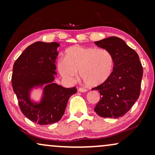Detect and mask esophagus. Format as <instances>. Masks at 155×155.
<instances>
[{
  "label": "esophagus",
  "instance_id": "1",
  "mask_svg": "<svg viewBox=\"0 0 155 155\" xmlns=\"http://www.w3.org/2000/svg\"><path fill=\"white\" fill-rule=\"evenodd\" d=\"M87 89H85V88H78V91H80V92H87Z\"/></svg>",
  "mask_w": 155,
  "mask_h": 155
}]
</instances>
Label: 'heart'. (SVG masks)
<instances>
[{
    "instance_id": "obj_1",
    "label": "heart",
    "mask_w": 155,
    "mask_h": 155,
    "mask_svg": "<svg viewBox=\"0 0 155 155\" xmlns=\"http://www.w3.org/2000/svg\"><path fill=\"white\" fill-rule=\"evenodd\" d=\"M114 67L112 54L106 49L73 45L65 51V57L60 58L56 68L61 77L72 83L80 75L85 84L97 86L110 77Z\"/></svg>"
}]
</instances>
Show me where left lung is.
<instances>
[{"label":"left lung","instance_id":"left-lung-1","mask_svg":"<svg viewBox=\"0 0 155 155\" xmlns=\"http://www.w3.org/2000/svg\"><path fill=\"white\" fill-rule=\"evenodd\" d=\"M108 50L114 59L110 77L93 90L100 93V100L94 111L101 117H123L139 99L143 76L139 55L121 38L112 36L94 42Z\"/></svg>","mask_w":155,"mask_h":155}]
</instances>
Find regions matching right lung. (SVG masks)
Instances as JSON below:
<instances>
[{"label": "right lung", "instance_id": "1", "mask_svg": "<svg viewBox=\"0 0 155 155\" xmlns=\"http://www.w3.org/2000/svg\"><path fill=\"white\" fill-rule=\"evenodd\" d=\"M59 44L38 41L29 45L14 64L12 83L21 112L33 123L45 125L59 121L68 99L77 88H64L54 83L55 60ZM41 88L39 101L31 99V93Z\"/></svg>", "mask_w": 155, "mask_h": 155}]
</instances>
